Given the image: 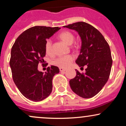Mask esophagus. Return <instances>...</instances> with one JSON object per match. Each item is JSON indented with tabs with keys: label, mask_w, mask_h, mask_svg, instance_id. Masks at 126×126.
<instances>
[{
	"label": "esophagus",
	"mask_w": 126,
	"mask_h": 126,
	"mask_svg": "<svg viewBox=\"0 0 126 126\" xmlns=\"http://www.w3.org/2000/svg\"><path fill=\"white\" fill-rule=\"evenodd\" d=\"M59 69H60V71L61 72H65L66 71V69H63V68H62V67H60L59 68Z\"/></svg>",
	"instance_id": "1"
}]
</instances>
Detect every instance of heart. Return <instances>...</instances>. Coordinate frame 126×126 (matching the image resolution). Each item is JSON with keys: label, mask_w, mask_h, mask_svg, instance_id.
<instances>
[{"label": "heart", "mask_w": 126, "mask_h": 126, "mask_svg": "<svg viewBox=\"0 0 126 126\" xmlns=\"http://www.w3.org/2000/svg\"><path fill=\"white\" fill-rule=\"evenodd\" d=\"M59 38L68 45H71L74 41L75 37L71 32L69 31H64L62 32L59 35ZM45 51L48 55H51L53 53V47L52 41L48 39L45 43ZM74 60V57L72 55H67L59 57L56 59L53 62V64L58 67L62 68H66L69 67L70 63Z\"/></svg>", "instance_id": "1"}]
</instances>
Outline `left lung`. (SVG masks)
I'll return each instance as SVG.
<instances>
[{
	"mask_svg": "<svg viewBox=\"0 0 126 126\" xmlns=\"http://www.w3.org/2000/svg\"><path fill=\"white\" fill-rule=\"evenodd\" d=\"M64 27L75 30L80 35L82 46L76 63L80 67L87 66L85 73L76 70V76L69 81L70 88L80 97H93L110 77L112 60L109 45L100 32L88 23L78 22Z\"/></svg>",
	"mask_w": 126,
	"mask_h": 126,
	"instance_id": "obj_1",
	"label": "left lung"
}]
</instances>
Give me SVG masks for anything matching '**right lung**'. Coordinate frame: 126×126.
I'll use <instances>...</instances> for the list:
<instances>
[{"label": "right lung", "mask_w": 126, "mask_h": 126, "mask_svg": "<svg viewBox=\"0 0 126 126\" xmlns=\"http://www.w3.org/2000/svg\"><path fill=\"white\" fill-rule=\"evenodd\" d=\"M60 29L31 27L23 32L13 45L9 62L13 80L22 94L30 100L41 101L51 94L52 80L59 69L51 66L44 73L38 71V65L44 62L46 41Z\"/></svg>", "instance_id": "right-lung-1"}]
</instances>
